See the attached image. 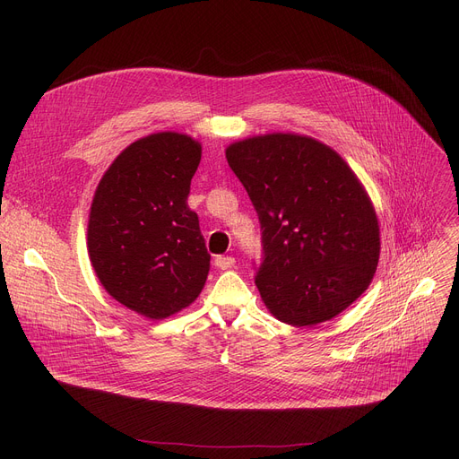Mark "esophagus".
<instances>
[{
  "label": "esophagus",
  "instance_id": "1",
  "mask_svg": "<svg viewBox=\"0 0 459 459\" xmlns=\"http://www.w3.org/2000/svg\"><path fill=\"white\" fill-rule=\"evenodd\" d=\"M234 256H215V266L220 270H229L234 266Z\"/></svg>",
  "mask_w": 459,
  "mask_h": 459
}]
</instances>
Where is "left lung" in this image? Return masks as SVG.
Returning <instances> with one entry per match:
<instances>
[{"instance_id": "8db88e82", "label": "left lung", "mask_w": 459, "mask_h": 459, "mask_svg": "<svg viewBox=\"0 0 459 459\" xmlns=\"http://www.w3.org/2000/svg\"><path fill=\"white\" fill-rule=\"evenodd\" d=\"M225 154L258 213L264 260L255 282L272 315L298 327L341 315L379 260L376 210L350 165L298 134L247 137Z\"/></svg>"}]
</instances>
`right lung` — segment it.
I'll list each match as a JSON object with an SVG mask.
<instances>
[{
  "mask_svg": "<svg viewBox=\"0 0 459 459\" xmlns=\"http://www.w3.org/2000/svg\"><path fill=\"white\" fill-rule=\"evenodd\" d=\"M201 143L158 132L120 152L94 191L87 251L106 292L137 315L163 320L195 301L210 255L189 210Z\"/></svg>",
  "mask_w": 459,
  "mask_h": 459,
  "instance_id": "1",
  "label": "right lung"
}]
</instances>
